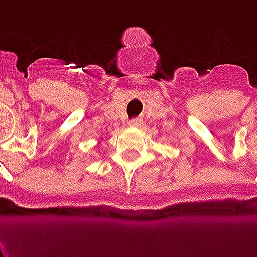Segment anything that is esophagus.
Segmentation results:
<instances>
[{"label": "esophagus", "mask_w": 257, "mask_h": 257, "mask_svg": "<svg viewBox=\"0 0 257 257\" xmlns=\"http://www.w3.org/2000/svg\"><path fill=\"white\" fill-rule=\"evenodd\" d=\"M130 125H133V127H138V125H141V120L133 119L132 121H130Z\"/></svg>", "instance_id": "obj_1"}]
</instances>
